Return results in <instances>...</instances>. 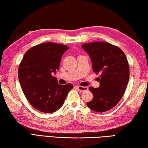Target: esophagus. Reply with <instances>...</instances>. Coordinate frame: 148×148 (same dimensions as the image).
Wrapping results in <instances>:
<instances>
[{"mask_svg":"<svg viewBox=\"0 0 148 148\" xmlns=\"http://www.w3.org/2000/svg\"><path fill=\"white\" fill-rule=\"evenodd\" d=\"M77 89L79 90H80L81 92H84L85 90H88V87H82V86H77Z\"/></svg>","mask_w":148,"mask_h":148,"instance_id":"34e87169","label":"esophagus"}]
</instances>
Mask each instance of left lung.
I'll return each instance as SVG.
<instances>
[{
  "mask_svg": "<svg viewBox=\"0 0 148 148\" xmlns=\"http://www.w3.org/2000/svg\"><path fill=\"white\" fill-rule=\"evenodd\" d=\"M90 56L92 70L101 73L99 88L89 87L93 95L88 108L98 112L108 111L121 99L129 81V66L125 54L109 43L96 42L81 45Z\"/></svg>",
  "mask_w": 148,
  "mask_h": 148,
  "instance_id": "1",
  "label": "left lung"
}]
</instances>
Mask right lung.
I'll list each match as a JSON object with an SVG mask.
<instances>
[{"instance_id": "add662e5", "label": "right lung", "mask_w": 148, "mask_h": 148, "mask_svg": "<svg viewBox=\"0 0 148 148\" xmlns=\"http://www.w3.org/2000/svg\"><path fill=\"white\" fill-rule=\"evenodd\" d=\"M67 45L47 42L32 47L24 54L18 68V79L25 97L40 112L52 113L64 103L73 85H61L52 74L60 68Z\"/></svg>"}]
</instances>
